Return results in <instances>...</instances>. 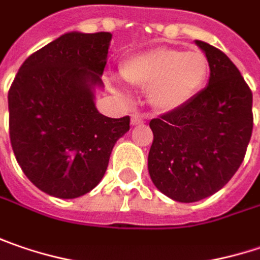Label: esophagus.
<instances>
[{
  "label": "esophagus",
  "mask_w": 260,
  "mask_h": 260,
  "mask_svg": "<svg viewBox=\"0 0 260 260\" xmlns=\"http://www.w3.org/2000/svg\"><path fill=\"white\" fill-rule=\"evenodd\" d=\"M143 116H140L138 113H135V115H132L131 116V125H140V123H143Z\"/></svg>",
  "instance_id": "34e87169"
}]
</instances>
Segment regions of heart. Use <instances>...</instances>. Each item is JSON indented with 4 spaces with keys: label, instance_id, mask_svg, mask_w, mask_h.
I'll return each mask as SVG.
<instances>
[{
    "label": "heart",
    "instance_id": "heart-1",
    "mask_svg": "<svg viewBox=\"0 0 260 260\" xmlns=\"http://www.w3.org/2000/svg\"><path fill=\"white\" fill-rule=\"evenodd\" d=\"M120 75L128 84L148 89V99L157 110L174 112L202 91L209 61L202 51L159 47L126 58Z\"/></svg>",
    "mask_w": 260,
    "mask_h": 260
}]
</instances>
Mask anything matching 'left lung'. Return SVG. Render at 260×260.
Wrapping results in <instances>:
<instances>
[{"label":"left lung","instance_id":"1","mask_svg":"<svg viewBox=\"0 0 260 260\" xmlns=\"http://www.w3.org/2000/svg\"><path fill=\"white\" fill-rule=\"evenodd\" d=\"M196 45L206 54L209 84L187 106L150 122V178L181 203L221 190L240 168L253 129V95L240 70L221 50Z\"/></svg>","mask_w":260,"mask_h":260}]
</instances>
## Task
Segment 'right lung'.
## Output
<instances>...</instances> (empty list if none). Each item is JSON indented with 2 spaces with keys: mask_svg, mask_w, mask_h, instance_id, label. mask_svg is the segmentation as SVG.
Instances as JSON below:
<instances>
[{
  "mask_svg": "<svg viewBox=\"0 0 260 260\" xmlns=\"http://www.w3.org/2000/svg\"><path fill=\"white\" fill-rule=\"evenodd\" d=\"M110 32H69L29 55L8 91L10 141L24 175L39 190L76 199L95 188L129 116L95 107Z\"/></svg>",
  "mask_w": 260,
  "mask_h": 260,
  "instance_id": "obj_1",
  "label": "right lung"
}]
</instances>
